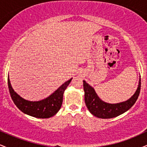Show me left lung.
Masks as SVG:
<instances>
[{
    "label": "left lung",
    "mask_w": 147,
    "mask_h": 147,
    "mask_svg": "<svg viewBox=\"0 0 147 147\" xmlns=\"http://www.w3.org/2000/svg\"><path fill=\"white\" fill-rule=\"evenodd\" d=\"M141 88V79L136 93L126 102L118 104H108L99 98L95 90L84 81L85 103L89 111L95 117L102 119L113 118L124 113L133 106L138 98Z\"/></svg>",
    "instance_id": "left-lung-1"
}]
</instances>
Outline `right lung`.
Instances as JSON below:
<instances>
[{
  "instance_id": "obj_1",
  "label": "right lung",
  "mask_w": 147,
  "mask_h": 147,
  "mask_svg": "<svg viewBox=\"0 0 147 147\" xmlns=\"http://www.w3.org/2000/svg\"><path fill=\"white\" fill-rule=\"evenodd\" d=\"M72 79L65 82L48 98L39 102H30L20 97L14 92L7 79L10 96L20 111L24 113L36 118H49L55 115L59 111L63 102V92Z\"/></svg>"
}]
</instances>
